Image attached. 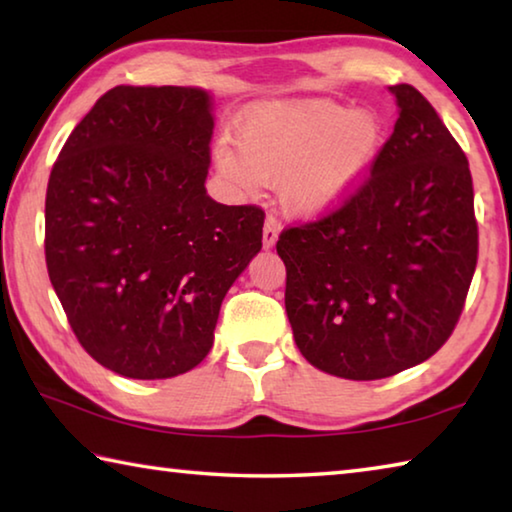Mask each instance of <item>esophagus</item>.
Masks as SVG:
<instances>
[{
    "mask_svg": "<svg viewBox=\"0 0 512 512\" xmlns=\"http://www.w3.org/2000/svg\"><path fill=\"white\" fill-rule=\"evenodd\" d=\"M277 235H280V221H277V216L268 214L264 221V248H273Z\"/></svg>",
    "mask_w": 512,
    "mask_h": 512,
    "instance_id": "obj_1",
    "label": "esophagus"
}]
</instances>
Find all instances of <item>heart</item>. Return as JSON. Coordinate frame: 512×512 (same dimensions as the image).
<instances>
[{
	"instance_id": "b5f03b06",
	"label": "heart",
	"mask_w": 512,
	"mask_h": 512,
	"mask_svg": "<svg viewBox=\"0 0 512 512\" xmlns=\"http://www.w3.org/2000/svg\"><path fill=\"white\" fill-rule=\"evenodd\" d=\"M235 142L214 149L223 178L246 194L280 180L291 212L320 214L357 192L375 164L384 126L372 110L334 101H273L239 119Z\"/></svg>"
}]
</instances>
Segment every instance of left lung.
<instances>
[{"mask_svg":"<svg viewBox=\"0 0 512 512\" xmlns=\"http://www.w3.org/2000/svg\"><path fill=\"white\" fill-rule=\"evenodd\" d=\"M357 192L280 232L284 305L298 350L343 379L427 361L463 314L479 257L470 164L413 85Z\"/></svg>","mask_w":512,"mask_h":512,"instance_id":"1","label":"left lung"}]
</instances>
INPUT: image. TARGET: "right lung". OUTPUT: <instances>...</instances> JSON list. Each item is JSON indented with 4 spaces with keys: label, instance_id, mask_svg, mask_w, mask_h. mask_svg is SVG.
Here are the masks:
<instances>
[{
    "label": "right lung",
    "instance_id": "1",
    "mask_svg": "<svg viewBox=\"0 0 512 512\" xmlns=\"http://www.w3.org/2000/svg\"><path fill=\"white\" fill-rule=\"evenodd\" d=\"M212 131L203 90L117 85L51 169L49 280L83 350L117 375L198 366L225 293L262 248V207L205 192Z\"/></svg>",
    "mask_w": 512,
    "mask_h": 512
}]
</instances>
